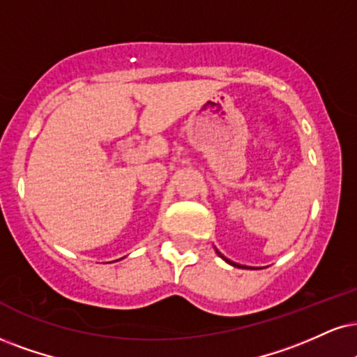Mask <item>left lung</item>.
Here are the masks:
<instances>
[{"mask_svg":"<svg viewBox=\"0 0 357 357\" xmlns=\"http://www.w3.org/2000/svg\"><path fill=\"white\" fill-rule=\"evenodd\" d=\"M218 253V252H217ZM220 255V257H222L223 259H225V261L228 263V265H231V266H236V268H245V266H241V265H238V263H233V261H230V259H228V258H225V257H223V255L222 253H218Z\"/></svg>","mask_w":357,"mask_h":357,"instance_id":"8db88e82","label":"left lung"}]
</instances>
